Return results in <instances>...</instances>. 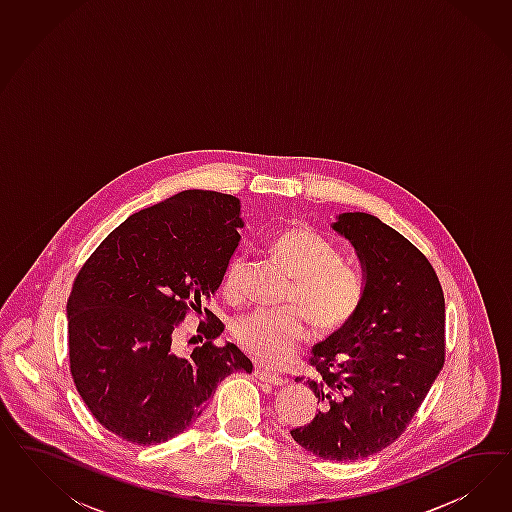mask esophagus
I'll use <instances>...</instances> for the list:
<instances>
[{
	"label": "esophagus",
	"instance_id": "34e87169",
	"mask_svg": "<svg viewBox=\"0 0 512 512\" xmlns=\"http://www.w3.org/2000/svg\"><path fill=\"white\" fill-rule=\"evenodd\" d=\"M255 377L259 379V381H263V383H268V385H272V387H283L285 383H287V379H283V377H279L276 373L268 372V370H264L261 366H257L255 368Z\"/></svg>",
	"mask_w": 512,
	"mask_h": 512
}]
</instances>
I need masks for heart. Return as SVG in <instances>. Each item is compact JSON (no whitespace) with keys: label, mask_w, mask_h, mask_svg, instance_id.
<instances>
[{"label":"heart","mask_w":512,"mask_h":512,"mask_svg":"<svg viewBox=\"0 0 512 512\" xmlns=\"http://www.w3.org/2000/svg\"><path fill=\"white\" fill-rule=\"evenodd\" d=\"M270 251L293 278L291 298L323 332L347 325L362 302L364 285L355 268L340 263V253L310 227H289L276 234ZM244 274V259L234 257L225 272V291L236 293ZM306 315L298 308L255 310L240 315L233 336L244 353L264 366L281 368L295 357L306 338Z\"/></svg>","instance_id":"1"}]
</instances>
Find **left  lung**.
Wrapping results in <instances>:
<instances>
[{
  "instance_id": "obj_1",
  "label": "left lung",
  "mask_w": 512,
  "mask_h": 512,
  "mask_svg": "<svg viewBox=\"0 0 512 512\" xmlns=\"http://www.w3.org/2000/svg\"><path fill=\"white\" fill-rule=\"evenodd\" d=\"M355 248L364 295L355 317L313 347L308 379L319 413L291 432L332 462L385 449L419 411L445 362V296L432 264L379 217L345 212L330 225Z\"/></svg>"
}]
</instances>
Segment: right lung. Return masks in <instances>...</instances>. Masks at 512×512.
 I'll return each mask as SVG.
<instances>
[{"mask_svg": "<svg viewBox=\"0 0 512 512\" xmlns=\"http://www.w3.org/2000/svg\"><path fill=\"white\" fill-rule=\"evenodd\" d=\"M240 201L187 189L127 217L78 272L67 300L71 373L93 417L137 445L169 441L201 417L217 385L253 364L234 343L172 347L187 310L214 295L240 242ZM202 313V311H201Z\"/></svg>", "mask_w": 512, "mask_h": 512, "instance_id": "right-lung-1", "label": "right lung"}]
</instances>
